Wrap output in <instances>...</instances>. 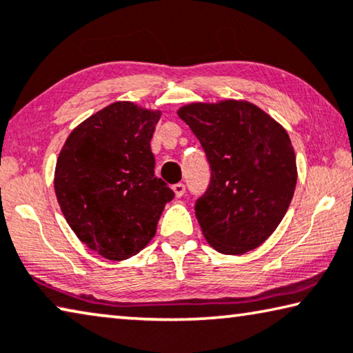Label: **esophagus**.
<instances>
[{
    "instance_id": "esophagus-1",
    "label": "esophagus",
    "mask_w": 353,
    "mask_h": 353,
    "mask_svg": "<svg viewBox=\"0 0 353 353\" xmlns=\"http://www.w3.org/2000/svg\"><path fill=\"white\" fill-rule=\"evenodd\" d=\"M184 191H186V188H184V184H183V183H176V184H173V192H175V195H176L178 199L183 197V195H184Z\"/></svg>"
}]
</instances>
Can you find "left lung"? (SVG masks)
Listing matches in <instances>:
<instances>
[{"label": "left lung", "mask_w": 353, "mask_h": 353, "mask_svg": "<svg viewBox=\"0 0 353 353\" xmlns=\"http://www.w3.org/2000/svg\"><path fill=\"white\" fill-rule=\"evenodd\" d=\"M207 153L211 183L195 218L211 248L241 256L259 248L289 210L296 158L281 124L241 99L191 102L178 108Z\"/></svg>", "instance_id": "obj_1"}]
</instances>
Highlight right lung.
I'll return each mask as SVG.
<instances>
[{
	"label": "right lung",
	"mask_w": 353,
	"mask_h": 353,
	"mask_svg": "<svg viewBox=\"0 0 353 353\" xmlns=\"http://www.w3.org/2000/svg\"><path fill=\"white\" fill-rule=\"evenodd\" d=\"M161 110L131 101L79 124L55 167V194L72 232L107 260H126L153 240L173 191L154 176L150 142Z\"/></svg>",
	"instance_id": "add662e5"
}]
</instances>
